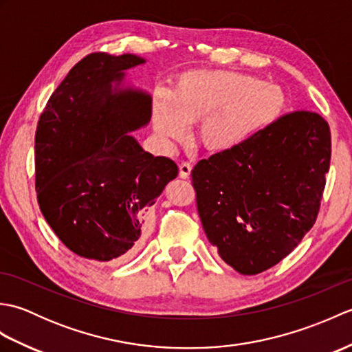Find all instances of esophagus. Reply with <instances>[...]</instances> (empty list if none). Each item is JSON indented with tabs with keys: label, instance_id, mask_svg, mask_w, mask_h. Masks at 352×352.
<instances>
[{
	"label": "esophagus",
	"instance_id": "34e87169",
	"mask_svg": "<svg viewBox=\"0 0 352 352\" xmlns=\"http://www.w3.org/2000/svg\"><path fill=\"white\" fill-rule=\"evenodd\" d=\"M190 172H192V164L189 162L180 163V178L186 180V178L190 177Z\"/></svg>",
	"mask_w": 352,
	"mask_h": 352
}]
</instances>
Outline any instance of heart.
<instances>
[{
    "label": "heart",
    "mask_w": 352,
    "mask_h": 352,
    "mask_svg": "<svg viewBox=\"0 0 352 352\" xmlns=\"http://www.w3.org/2000/svg\"><path fill=\"white\" fill-rule=\"evenodd\" d=\"M286 95L278 85L234 71L182 74L170 91L153 101V124L164 142L184 140L199 122L198 140L210 151L248 144L283 113Z\"/></svg>",
    "instance_id": "b5f03b06"
}]
</instances>
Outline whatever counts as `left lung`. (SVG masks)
<instances>
[{
  "label": "left lung",
  "mask_w": 352,
  "mask_h": 352,
  "mask_svg": "<svg viewBox=\"0 0 352 352\" xmlns=\"http://www.w3.org/2000/svg\"><path fill=\"white\" fill-rule=\"evenodd\" d=\"M330 159L325 119L296 110L243 146L199 160L198 213L221 258L256 275L289 256L316 221Z\"/></svg>",
  "instance_id": "8db88e82"
}]
</instances>
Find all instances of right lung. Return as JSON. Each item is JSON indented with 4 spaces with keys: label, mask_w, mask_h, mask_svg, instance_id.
Masks as SVG:
<instances>
[{
    "label": "right lung",
    "mask_w": 352,
    "mask_h": 352,
    "mask_svg": "<svg viewBox=\"0 0 352 352\" xmlns=\"http://www.w3.org/2000/svg\"><path fill=\"white\" fill-rule=\"evenodd\" d=\"M134 54H89L51 95L34 139L36 192L57 237L92 261H124L138 250L148 212L178 175L131 131L151 121L153 98L125 83L144 65Z\"/></svg>",
    "instance_id": "1"
}]
</instances>
